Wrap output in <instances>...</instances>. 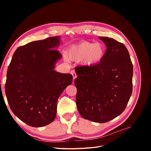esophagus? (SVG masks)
<instances>
[{
    "label": "esophagus",
    "instance_id": "esophagus-1",
    "mask_svg": "<svg viewBox=\"0 0 151 151\" xmlns=\"http://www.w3.org/2000/svg\"><path fill=\"white\" fill-rule=\"evenodd\" d=\"M70 74L72 75V76H73V79H75L76 77H77V75H76V72L74 71V70H71L70 71Z\"/></svg>",
    "mask_w": 151,
    "mask_h": 151
}]
</instances>
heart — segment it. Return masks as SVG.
Segmentation results:
<instances>
[{"label":"heart","mask_w":151,"mask_h":151,"mask_svg":"<svg viewBox=\"0 0 151 151\" xmlns=\"http://www.w3.org/2000/svg\"><path fill=\"white\" fill-rule=\"evenodd\" d=\"M104 54L105 48L102 43H93L84 41L68 48L67 57L74 61L82 60L84 64L92 65L101 62Z\"/></svg>","instance_id":"heart-1"}]
</instances>
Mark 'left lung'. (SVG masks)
I'll return each instance as SVG.
<instances>
[{
  "label": "left lung",
  "mask_w": 151,
  "mask_h": 151,
  "mask_svg": "<svg viewBox=\"0 0 151 151\" xmlns=\"http://www.w3.org/2000/svg\"><path fill=\"white\" fill-rule=\"evenodd\" d=\"M106 51L102 60L92 66H78L74 81L76 104L85 119L105 123L125 110L132 93L133 65L123 43L100 36Z\"/></svg>",
  "instance_id": "1"
}]
</instances>
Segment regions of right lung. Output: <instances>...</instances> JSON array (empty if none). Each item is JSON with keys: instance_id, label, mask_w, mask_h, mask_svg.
<instances>
[{"instance_id": "obj_1", "label": "right lung", "mask_w": 151, "mask_h": 151, "mask_svg": "<svg viewBox=\"0 0 151 151\" xmlns=\"http://www.w3.org/2000/svg\"><path fill=\"white\" fill-rule=\"evenodd\" d=\"M59 43V36H55L21 46L9 65L5 84L8 103L14 114L29 126L52 122L59 96L72 84L71 74L53 70L62 57L54 49Z\"/></svg>"}]
</instances>
